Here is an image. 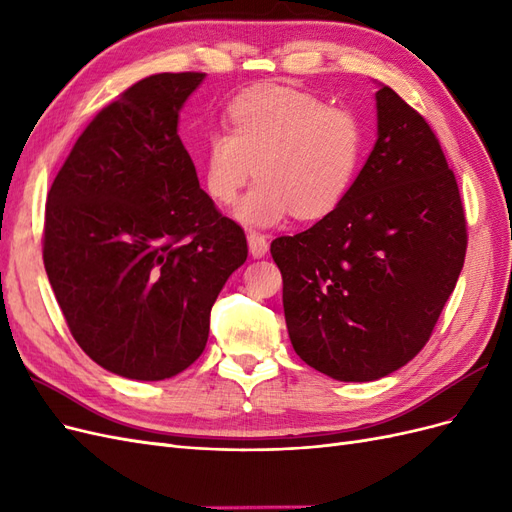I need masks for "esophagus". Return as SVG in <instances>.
Segmentation results:
<instances>
[{"mask_svg": "<svg viewBox=\"0 0 512 512\" xmlns=\"http://www.w3.org/2000/svg\"><path fill=\"white\" fill-rule=\"evenodd\" d=\"M247 243H250V252L254 258H262L269 252V241L262 232H256V230L247 232Z\"/></svg>", "mask_w": 512, "mask_h": 512, "instance_id": "34e87169", "label": "esophagus"}]
</instances>
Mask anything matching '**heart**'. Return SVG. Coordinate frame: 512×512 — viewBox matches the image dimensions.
Here are the masks:
<instances>
[{
	"label": "heart",
	"mask_w": 512,
	"mask_h": 512,
	"mask_svg": "<svg viewBox=\"0 0 512 512\" xmlns=\"http://www.w3.org/2000/svg\"><path fill=\"white\" fill-rule=\"evenodd\" d=\"M228 128H211L198 149L207 194L235 203L254 173L256 188L237 218L275 226L288 215L322 220L344 203L359 173L365 134L348 108L290 87L247 89L226 108Z\"/></svg>",
	"instance_id": "b5f03b06"
}]
</instances>
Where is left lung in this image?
Instances as JSON below:
<instances>
[{
  "label": "left lung",
  "mask_w": 512,
  "mask_h": 512,
  "mask_svg": "<svg viewBox=\"0 0 512 512\" xmlns=\"http://www.w3.org/2000/svg\"><path fill=\"white\" fill-rule=\"evenodd\" d=\"M378 141L344 203L277 237L294 352L342 382H369L423 350L468 247L455 173L425 117L382 87Z\"/></svg>",
  "instance_id": "obj_1"
}]
</instances>
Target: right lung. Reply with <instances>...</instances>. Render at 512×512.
Returning a JSON list of instances; mask_svg holds the SVG:
<instances>
[{"label": "right lung", "mask_w": 512, "mask_h": 512, "mask_svg": "<svg viewBox=\"0 0 512 512\" xmlns=\"http://www.w3.org/2000/svg\"><path fill=\"white\" fill-rule=\"evenodd\" d=\"M205 72L134 83L91 119L49 190L42 260L66 324L100 367L164 380L190 367L247 258L243 228L200 190L177 134Z\"/></svg>", "instance_id": "add662e5"}]
</instances>
